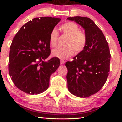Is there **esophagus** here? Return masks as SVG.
Segmentation results:
<instances>
[{
	"mask_svg": "<svg viewBox=\"0 0 122 122\" xmlns=\"http://www.w3.org/2000/svg\"><path fill=\"white\" fill-rule=\"evenodd\" d=\"M65 61H64V60H60V64H64V63H65Z\"/></svg>",
	"mask_w": 122,
	"mask_h": 122,
	"instance_id": "1",
	"label": "esophagus"
}]
</instances>
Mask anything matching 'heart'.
<instances>
[{
	"mask_svg": "<svg viewBox=\"0 0 122 122\" xmlns=\"http://www.w3.org/2000/svg\"><path fill=\"white\" fill-rule=\"evenodd\" d=\"M61 29L63 34L68 36L66 40L64 47H59L53 49L51 54L53 56L65 59L81 52L85 48L87 43V36L84 31L80 30V27L73 22H68L61 25ZM59 33L56 29L51 31L49 36V43L51 46L57 45Z\"/></svg>",
	"mask_w": 122,
	"mask_h": 122,
	"instance_id": "1",
	"label": "heart"
}]
</instances>
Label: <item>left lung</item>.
<instances>
[{
    "label": "left lung",
    "instance_id": "obj_1",
    "mask_svg": "<svg viewBox=\"0 0 122 122\" xmlns=\"http://www.w3.org/2000/svg\"><path fill=\"white\" fill-rule=\"evenodd\" d=\"M67 19L81 26L88 39L83 51L72 61L66 62L68 88L78 97H89L102 89L108 76L111 58L108 44L103 32L90 18L74 16Z\"/></svg>",
    "mask_w": 122,
    "mask_h": 122
}]
</instances>
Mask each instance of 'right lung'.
Returning <instances> with one entry per match:
<instances>
[{
  "mask_svg": "<svg viewBox=\"0 0 122 122\" xmlns=\"http://www.w3.org/2000/svg\"><path fill=\"white\" fill-rule=\"evenodd\" d=\"M61 19L36 18L25 24L10 47L8 72L15 86L30 95L45 91L50 76L60 66V59L50 54L49 36Z\"/></svg>",
  "mask_w": 122,
  "mask_h": 122,
  "instance_id": "right-lung-1",
  "label": "right lung"
}]
</instances>
